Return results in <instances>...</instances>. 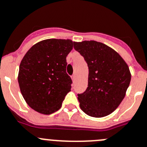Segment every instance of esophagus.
Listing matches in <instances>:
<instances>
[{
  "label": "esophagus",
  "instance_id": "34e87169",
  "mask_svg": "<svg viewBox=\"0 0 147 147\" xmlns=\"http://www.w3.org/2000/svg\"><path fill=\"white\" fill-rule=\"evenodd\" d=\"M71 79H72L73 81H74L75 79H76V76H75V75H72V76H71Z\"/></svg>",
  "mask_w": 147,
  "mask_h": 147
}]
</instances>
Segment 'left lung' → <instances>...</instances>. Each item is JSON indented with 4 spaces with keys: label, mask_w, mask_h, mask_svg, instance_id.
<instances>
[{
    "label": "left lung",
    "mask_w": 147,
    "mask_h": 147,
    "mask_svg": "<svg viewBox=\"0 0 147 147\" xmlns=\"http://www.w3.org/2000/svg\"><path fill=\"white\" fill-rule=\"evenodd\" d=\"M89 68L88 87L78 94L79 106L87 115L103 117L111 114L125 96L131 79L129 67L115 50L95 41L74 42Z\"/></svg>",
    "instance_id": "obj_1"
}]
</instances>
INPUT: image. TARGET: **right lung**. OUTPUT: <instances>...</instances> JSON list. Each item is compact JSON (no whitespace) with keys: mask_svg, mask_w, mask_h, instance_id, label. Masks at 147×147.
Returning <instances> with one entry per match:
<instances>
[{"mask_svg":"<svg viewBox=\"0 0 147 147\" xmlns=\"http://www.w3.org/2000/svg\"><path fill=\"white\" fill-rule=\"evenodd\" d=\"M74 44L70 39L43 40L22 60L18 74L20 91L28 106L37 112L47 115L57 111L71 91L66 57Z\"/></svg>","mask_w":147,"mask_h":147,"instance_id":"1","label":"right lung"}]
</instances>
